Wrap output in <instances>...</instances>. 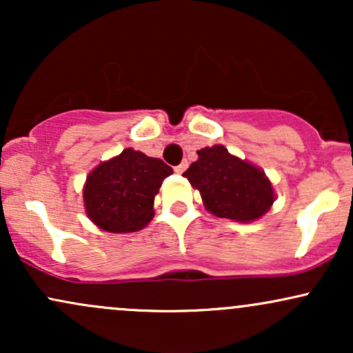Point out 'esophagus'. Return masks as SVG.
<instances>
[{"mask_svg":"<svg viewBox=\"0 0 353 353\" xmlns=\"http://www.w3.org/2000/svg\"><path fill=\"white\" fill-rule=\"evenodd\" d=\"M185 169H188V161H184V163H181L179 165H176V168H174V171H176L177 174H182L185 171Z\"/></svg>","mask_w":353,"mask_h":353,"instance_id":"1","label":"esophagus"}]
</instances>
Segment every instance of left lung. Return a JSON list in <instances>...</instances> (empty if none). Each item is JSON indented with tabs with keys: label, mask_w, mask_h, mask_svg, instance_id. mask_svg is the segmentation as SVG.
I'll use <instances>...</instances> for the list:
<instances>
[{
	"label": "left lung",
	"mask_w": 353,
	"mask_h": 353,
	"mask_svg": "<svg viewBox=\"0 0 353 353\" xmlns=\"http://www.w3.org/2000/svg\"><path fill=\"white\" fill-rule=\"evenodd\" d=\"M197 154L199 159L182 176L199 190L210 214L236 222H252L272 208V182L262 169L232 156L221 144Z\"/></svg>",
	"instance_id": "8db88e82"
}]
</instances>
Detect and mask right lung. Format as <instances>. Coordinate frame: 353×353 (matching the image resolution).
Listing matches in <instances>:
<instances>
[{
    "mask_svg": "<svg viewBox=\"0 0 353 353\" xmlns=\"http://www.w3.org/2000/svg\"><path fill=\"white\" fill-rule=\"evenodd\" d=\"M172 169L128 148L92 169L83 189L88 217L112 234L136 232L154 217V197Z\"/></svg>",
    "mask_w": 353,
    "mask_h": 353,
    "instance_id": "obj_1",
    "label": "right lung"
}]
</instances>
